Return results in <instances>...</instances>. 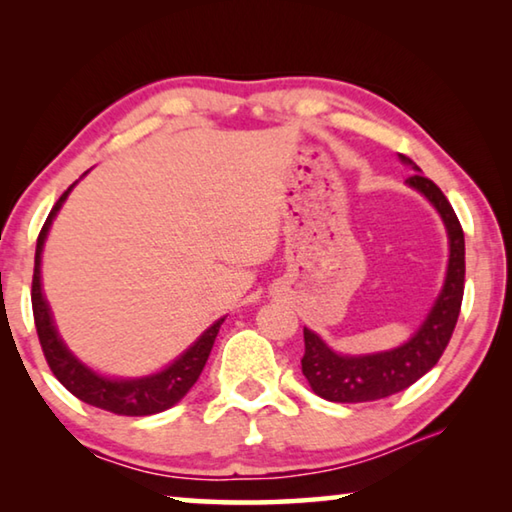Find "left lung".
I'll return each mask as SVG.
<instances>
[{
    "label": "left lung",
    "mask_w": 512,
    "mask_h": 512,
    "mask_svg": "<svg viewBox=\"0 0 512 512\" xmlns=\"http://www.w3.org/2000/svg\"><path fill=\"white\" fill-rule=\"evenodd\" d=\"M400 158L415 167V162L406 155ZM406 183L429 198L447 225L449 266L445 287L413 339L391 352L370 354V357H341L305 327L302 375L307 377L311 391L323 400L357 404L384 400L388 395L404 391L436 366L454 334L465 289V237L461 221L447 196L429 178L415 173Z\"/></svg>",
    "instance_id": "1"
}]
</instances>
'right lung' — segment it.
I'll return each instance as SVG.
<instances>
[{"instance_id":"obj_1","label":"right lung","mask_w":512,"mask_h":512,"mask_svg":"<svg viewBox=\"0 0 512 512\" xmlns=\"http://www.w3.org/2000/svg\"><path fill=\"white\" fill-rule=\"evenodd\" d=\"M74 187V185H72ZM72 187L63 192L58 198L56 205L51 207L45 225H42L38 235V246H36V266H33V282H31V305H33V320H36L40 348L45 352V359L49 363L54 377L63 384L69 393L79 397L85 404L97 406V409L110 411L115 415H153L164 409H169L176 402L183 400L189 393V388L196 384V379L201 377L205 368V361L210 357L212 345L216 334H219V327L223 323L216 320V323L207 329V332L198 339L192 348H189L183 357L171 363L167 370L158 372V375L142 377V379H108L94 375L90 368H85L83 363L69 352L54 327V320H51L49 307L45 298H42L40 289V255L42 246H45V237L49 232L51 219H54L60 205L72 192Z\"/></svg>"}]
</instances>
